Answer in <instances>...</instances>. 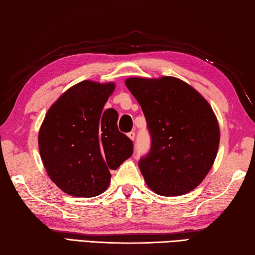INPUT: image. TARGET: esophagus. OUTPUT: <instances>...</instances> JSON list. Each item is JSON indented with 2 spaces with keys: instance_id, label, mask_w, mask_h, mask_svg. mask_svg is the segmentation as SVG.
<instances>
[{
  "instance_id": "1",
  "label": "esophagus",
  "mask_w": 255,
  "mask_h": 255,
  "mask_svg": "<svg viewBox=\"0 0 255 255\" xmlns=\"http://www.w3.org/2000/svg\"><path fill=\"white\" fill-rule=\"evenodd\" d=\"M128 137H129V138H130V139H132V140H134L135 139V132L134 131H130V132H128Z\"/></svg>"
}]
</instances>
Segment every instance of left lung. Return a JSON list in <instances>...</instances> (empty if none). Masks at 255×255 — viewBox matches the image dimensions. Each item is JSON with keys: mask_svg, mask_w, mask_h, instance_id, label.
Returning a JSON list of instances; mask_svg holds the SVG:
<instances>
[{"mask_svg": "<svg viewBox=\"0 0 255 255\" xmlns=\"http://www.w3.org/2000/svg\"><path fill=\"white\" fill-rule=\"evenodd\" d=\"M126 86L142 108L151 136V148L138 161L147 186L163 196L191 192L208 175L219 147L212 108L175 77L129 78Z\"/></svg>", "mask_w": 255, "mask_h": 255, "instance_id": "8db88e82", "label": "left lung"}]
</instances>
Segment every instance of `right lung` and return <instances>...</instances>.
Here are the masks:
<instances>
[{"label": "right lung", "mask_w": 255, "mask_h": 255, "mask_svg": "<svg viewBox=\"0 0 255 255\" xmlns=\"http://www.w3.org/2000/svg\"><path fill=\"white\" fill-rule=\"evenodd\" d=\"M115 84L85 80L47 111L38 146L47 175L64 193L94 197L109 187L110 170L132 154V140L119 131L115 109L104 110Z\"/></svg>", "instance_id": "right-lung-1"}]
</instances>
